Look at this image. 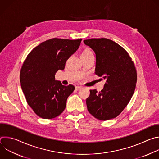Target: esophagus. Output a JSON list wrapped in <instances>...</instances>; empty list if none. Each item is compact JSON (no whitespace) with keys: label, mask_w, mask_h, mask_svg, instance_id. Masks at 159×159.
Returning a JSON list of instances; mask_svg holds the SVG:
<instances>
[{"label":"esophagus","mask_w":159,"mask_h":159,"mask_svg":"<svg viewBox=\"0 0 159 159\" xmlns=\"http://www.w3.org/2000/svg\"><path fill=\"white\" fill-rule=\"evenodd\" d=\"M82 86H76V87H75V89H76V90H79V89H82Z\"/></svg>","instance_id":"esophagus-1"}]
</instances>
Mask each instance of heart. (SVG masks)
I'll list each match as a JSON object with an SVG mask.
<instances>
[{
	"mask_svg": "<svg viewBox=\"0 0 159 159\" xmlns=\"http://www.w3.org/2000/svg\"><path fill=\"white\" fill-rule=\"evenodd\" d=\"M88 54H93V53H92L91 51L89 50H85L82 53V55H88Z\"/></svg>",
	"mask_w": 159,
	"mask_h": 159,
	"instance_id": "b5f03b06",
	"label": "heart"
}]
</instances>
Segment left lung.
<instances>
[{
    "mask_svg": "<svg viewBox=\"0 0 159 159\" xmlns=\"http://www.w3.org/2000/svg\"><path fill=\"white\" fill-rule=\"evenodd\" d=\"M96 53L95 74L106 79L104 89L90 90L86 99L88 111L96 118L106 121L117 117L129 103L137 80V70L128 52L107 38L84 40Z\"/></svg>",
    "mask_w": 159,
    "mask_h": 159,
    "instance_id": "left-lung-1",
    "label": "left lung"
}]
</instances>
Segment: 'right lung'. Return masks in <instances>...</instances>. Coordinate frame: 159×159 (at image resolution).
<instances>
[{"label": "right lung", "mask_w": 159, "mask_h": 159, "mask_svg": "<svg viewBox=\"0 0 159 159\" xmlns=\"http://www.w3.org/2000/svg\"><path fill=\"white\" fill-rule=\"evenodd\" d=\"M82 39L52 38L42 42L28 54L20 69V85L28 105L43 119L59 116L66 99L74 90L55 80V74L63 70L66 60L79 48Z\"/></svg>", "instance_id": "obj_1"}]
</instances>
